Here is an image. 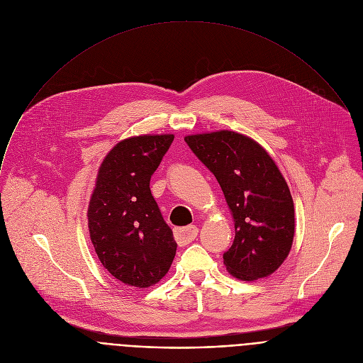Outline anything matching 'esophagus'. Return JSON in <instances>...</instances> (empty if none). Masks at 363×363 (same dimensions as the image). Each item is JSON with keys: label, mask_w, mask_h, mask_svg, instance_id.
I'll use <instances>...</instances> for the list:
<instances>
[{"label": "esophagus", "mask_w": 363, "mask_h": 363, "mask_svg": "<svg viewBox=\"0 0 363 363\" xmlns=\"http://www.w3.org/2000/svg\"><path fill=\"white\" fill-rule=\"evenodd\" d=\"M174 235H175V240L179 245H186V244H189L195 240V237L198 235V228L195 225H188V227H184V228H175Z\"/></svg>", "instance_id": "esophagus-1"}]
</instances>
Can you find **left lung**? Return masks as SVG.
<instances>
[{
	"label": "left lung",
	"instance_id": "obj_1",
	"mask_svg": "<svg viewBox=\"0 0 363 363\" xmlns=\"http://www.w3.org/2000/svg\"><path fill=\"white\" fill-rule=\"evenodd\" d=\"M198 160L217 178L235 237L227 252V272L242 281L273 274L287 258L294 238V203L270 153L234 130L185 136Z\"/></svg>",
	"mask_w": 363,
	"mask_h": 363
}]
</instances>
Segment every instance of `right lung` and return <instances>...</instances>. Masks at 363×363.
Wrapping results in <instances>:
<instances>
[{"label": "right lung", "mask_w": 363, "mask_h": 363, "mask_svg": "<svg viewBox=\"0 0 363 363\" xmlns=\"http://www.w3.org/2000/svg\"><path fill=\"white\" fill-rule=\"evenodd\" d=\"M172 133L139 135L118 142L99 167L87 208L91 244L105 267L126 286L146 289L168 273L177 252L149 188Z\"/></svg>", "instance_id": "right-lung-1"}]
</instances>
